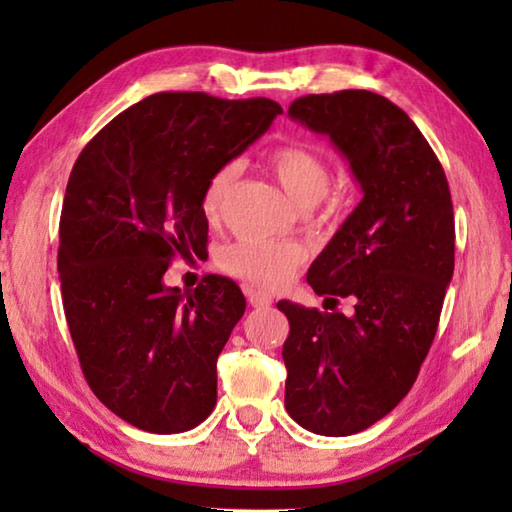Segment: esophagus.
Listing matches in <instances>:
<instances>
[{
    "instance_id": "esophagus-1",
    "label": "esophagus",
    "mask_w": 512,
    "mask_h": 512,
    "mask_svg": "<svg viewBox=\"0 0 512 512\" xmlns=\"http://www.w3.org/2000/svg\"><path fill=\"white\" fill-rule=\"evenodd\" d=\"M246 296H248V302H250V307H255V309H266V307H271L273 305V298L268 296L266 291H257V289H246Z\"/></svg>"
}]
</instances>
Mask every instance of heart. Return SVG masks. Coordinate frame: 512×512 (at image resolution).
<instances>
[{
	"label": "heart",
	"instance_id": "heart-1",
	"mask_svg": "<svg viewBox=\"0 0 512 512\" xmlns=\"http://www.w3.org/2000/svg\"><path fill=\"white\" fill-rule=\"evenodd\" d=\"M268 169L293 201L311 207L323 201L332 185V167L323 153L307 144H282L268 155ZM239 162H225L203 187L201 212L207 223H219L225 201L239 178ZM341 205L339 196L327 201V212ZM305 262V253L293 244H268V241H235L219 250L216 266L225 275L262 289H282L296 277Z\"/></svg>",
	"mask_w": 512,
	"mask_h": 512
}]
</instances>
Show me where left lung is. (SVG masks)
I'll use <instances>...</instances> for the list:
<instances>
[{
    "label": "left lung",
    "mask_w": 512,
    "mask_h": 512,
    "mask_svg": "<svg viewBox=\"0 0 512 512\" xmlns=\"http://www.w3.org/2000/svg\"><path fill=\"white\" fill-rule=\"evenodd\" d=\"M289 115L329 135L363 198L307 273L354 314L277 302L291 325L284 406L307 431L352 436L402 402L427 359L454 273L452 194L418 126L381 94H307Z\"/></svg>",
    "instance_id": "obj_1"
}]
</instances>
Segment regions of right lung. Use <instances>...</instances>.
Instances as JSON below:
<instances>
[{"label":"right lung","mask_w":512,"mask_h":512,"mask_svg":"<svg viewBox=\"0 0 512 512\" xmlns=\"http://www.w3.org/2000/svg\"><path fill=\"white\" fill-rule=\"evenodd\" d=\"M275 101L158 92L101 128L69 173L58 273L69 334L92 393L137 429H194L216 404V359L246 311L235 282L164 284L201 257L207 178L266 133Z\"/></svg>","instance_id":"1"}]
</instances>
